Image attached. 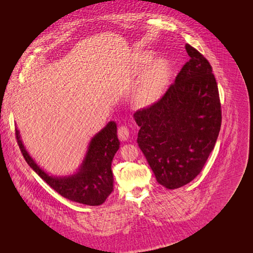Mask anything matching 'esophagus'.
<instances>
[{
	"label": "esophagus",
	"instance_id": "34e87169",
	"mask_svg": "<svg viewBox=\"0 0 253 253\" xmlns=\"http://www.w3.org/2000/svg\"><path fill=\"white\" fill-rule=\"evenodd\" d=\"M118 137L121 141H126L129 139V130L127 127L122 126L118 129Z\"/></svg>",
	"mask_w": 253,
	"mask_h": 253
}]
</instances>
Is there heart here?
<instances>
[{
  "label": "heart",
  "mask_w": 253,
  "mask_h": 253,
  "mask_svg": "<svg viewBox=\"0 0 253 253\" xmlns=\"http://www.w3.org/2000/svg\"><path fill=\"white\" fill-rule=\"evenodd\" d=\"M152 52H143L136 58V69L141 74L134 92V104L139 109H148L164 96L171 79V66L167 59L157 58L153 61Z\"/></svg>",
  "instance_id": "b5f03b06"
}]
</instances>
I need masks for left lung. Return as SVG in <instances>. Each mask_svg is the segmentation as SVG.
Here are the masks:
<instances>
[{"label": "left lung", "instance_id": "8db88e82", "mask_svg": "<svg viewBox=\"0 0 253 253\" xmlns=\"http://www.w3.org/2000/svg\"><path fill=\"white\" fill-rule=\"evenodd\" d=\"M190 60L162 99L137 111V143L157 181L168 190L192 181L213 150L221 124L217 84L208 60L185 45Z\"/></svg>", "mask_w": 253, "mask_h": 253}]
</instances>
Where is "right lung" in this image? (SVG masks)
Masks as SVG:
<instances>
[{
	"label": "right lung",
	"instance_id": "right-lung-1",
	"mask_svg": "<svg viewBox=\"0 0 253 253\" xmlns=\"http://www.w3.org/2000/svg\"><path fill=\"white\" fill-rule=\"evenodd\" d=\"M16 139L26 163L62 197L90 206L101 205L114 191L112 162L120 148L117 124L110 121L91 138L82 163L72 174L52 175L40 166L24 147L20 132Z\"/></svg>",
	"mask_w": 253,
	"mask_h": 253
}]
</instances>
